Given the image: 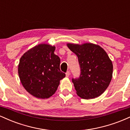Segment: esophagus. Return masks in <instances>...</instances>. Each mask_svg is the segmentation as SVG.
<instances>
[{
	"label": "esophagus",
	"mask_w": 130,
	"mask_h": 130,
	"mask_svg": "<svg viewBox=\"0 0 130 130\" xmlns=\"http://www.w3.org/2000/svg\"><path fill=\"white\" fill-rule=\"evenodd\" d=\"M70 71H67V72L66 73V77H69L70 76Z\"/></svg>",
	"instance_id": "obj_1"
}]
</instances>
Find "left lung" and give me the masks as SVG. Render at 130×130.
Instances as JSON below:
<instances>
[{"instance_id":"obj_1","label":"left lung","mask_w":130,"mask_h":130,"mask_svg":"<svg viewBox=\"0 0 130 130\" xmlns=\"http://www.w3.org/2000/svg\"><path fill=\"white\" fill-rule=\"evenodd\" d=\"M67 45L77 56L80 65L79 77L72 79L77 95L87 100L100 96L112 77V63L106 52L93 43H67Z\"/></svg>"}]
</instances>
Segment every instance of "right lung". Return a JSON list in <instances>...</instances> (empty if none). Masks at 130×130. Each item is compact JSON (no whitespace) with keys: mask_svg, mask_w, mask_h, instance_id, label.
<instances>
[{"mask_svg":"<svg viewBox=\"0 0 130 130\" xmlns=\"http://www.w3.org/2000/svg\"><path fill=\"white\" fill-rule=\"evenodd\" d=\"M56 47L40 44L21 57L18 74L22 86L38 98H48L54 94L65 74L60 70V60L54 54Z\"/></svg>","mask_w":130,"mask_h":130,"instance_id":"1","label":"right lung"}]
</instances>
